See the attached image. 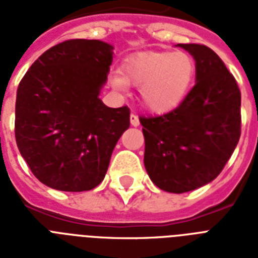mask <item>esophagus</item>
I'll list each match as a JSON object with an SVG mask.
<instances>
[{"mask_svg": "<svg viewBox=\"0 0 258 258\" xmlns=\"http://www.w3.org/2000/svg\"><path fill=\"white\" fill-rule=\"evenodd\" d=\"M130 121H131V125H134V127L139 125V117H138L137 113H131L130 115Z\"/></svg>", "mask_w": 258, "mask_h": 258, "instance_id": "1", "label": "esophagus"}]
</instances>
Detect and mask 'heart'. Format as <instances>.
<instances>
[{
	"mask_svg": "<svg viewBox=\"0 0 258 258\" xmlns=\"http://www.w3.org/2000/svg\"><path fill=\"white\" fill-rule=\"evenodd\" d=\"M196 75L186 52H143L128 57L113 84L141 87V100L153 112H169L182 103Z\"/></svg>",
	"mask_w": 258,
	"mask_h": 258,
	"instance_id": "heart-1",
	"label": "heart"
}]
</instances>
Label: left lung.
Segmentation results:
<instances>
[{
	"label": "left lung",
	"mask_w": 258,
	"mask_h": 258,
	"mask_svg": "<svg viewBox=\"0 0 258 258\" xmlns=\"http://www.w3.org/2000/svg\"><path fill=\"white\" fill-rule=\"evenodd\" d=\"M196 60V86L176 108L141 116L145 167L169 192L212 182L232 157L241 135V92L218 54L201 44H178Z\"/></svg>",
	"instance_id": "8db88e82"
}]
</instances>
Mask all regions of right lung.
I'll use <instances>...</instances> for the list:
<instances>
[{"label":"right lung","instance_id":"1","mask_svg":"<svg viewBox=\"0 0 258 258\" xmlns=\"http://www.w3.org/2000/svg\"><path fill=\"white\" fill-rule=\"evenodd\" d=\"M112 46L67 40L44 52L18 84L14 134L30 171L61 191L92 190L104 179L119 138L130 127L127 105L99 99Z\"/></svg>","mask_w":258,"mask_h":258}]
</instances>
